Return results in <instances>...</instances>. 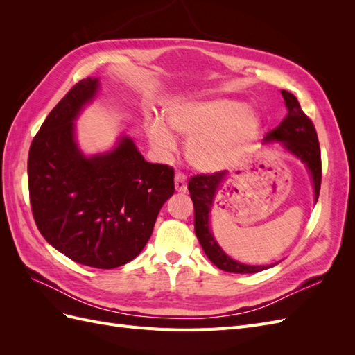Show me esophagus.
Wrapping results in <instances>:
<instances>
[{
  "label": "esophagus",
  "instance_id": "obj_1",
  "mask_svg": "<svg viewBox=\"0 0 355 355\" xmlns=\"http://www.w3.org/2000/svg\"><path fill=\"white\" fill-rule=\"evenodd\" d=\"M175 188L178 192H187L188 185H187V176L184 173H176L175 176Z\"/></svg>",
  "mask_w": 355,
  "mask_h": 355
}]
</instances>
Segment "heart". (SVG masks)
<instances>
[{
    "mask_svg": "<svg viewBox=\"0 0 355 355\" xmlns=\"http://www.w3.org/2000/svg\"><path fill=\"white\" fill-rule=\"evenodd\" d=\"M164 118L171 130L189 139L188 159L204 171H218L239 163L262 128L257 112L232 99L178 103L166 111ZM151 139L164 148L175 144L161 123L151 127Z\"/></svg>",
    "mask_w": 355,
    "mask_h": 355,
    "instance_id": "1",
    "label": "heart"
}]
</instances>
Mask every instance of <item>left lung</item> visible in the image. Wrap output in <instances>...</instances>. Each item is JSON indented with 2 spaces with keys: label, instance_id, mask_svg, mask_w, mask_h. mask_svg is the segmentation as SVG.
<instances>
[{
  "label": "left lung",
  "instance_id": "8db88e82",
  "mask_svg": "<svg viewBox=\"0 0 355 355\" xmlns=\"http://www.w3.org/2000/svg\"><path fill=\"white\" fill-rule=\"evenodd\" d=\"M282 94L287 108V115L280 125L265 135L263 142H282L288 153H292L302 163H305L311 178H313L317 201L321 187V154L315 127L313 121L305 115L302 108H300L297 99L292 93L282 90ZM223 179L225 171H216V173L211 175L202 173L192 176L188 182L191 200L194 202L196 235L202 250L207 254L209 259L222 271L234 274H254L268 270V268L274 265H245L231 259L213 237L210 231V210L214 196L220 189Z\"/></svg>",
  "mask_w": 355,
  "mask_h": 355
}]
</instances>
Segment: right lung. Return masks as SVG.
I'll return each instance as SVG.
<instances>
[{
	"mask_svg": "<svg viewBox=\"0 0 355 355\" xmlns=\"http://www.w3.org/2000/svg\"><path fill=\"white\" fill-rule=\"evenodd\" d=\"M99 89L78 81L42 123L28 155L29 201L41 235L73 262L112 270L133 261L151 237L175 171L153 164L123 136L112 151L85 157L73 120Z\"/></svg>",
	"mask_w": 355,
	"mask_h": 355,
	"instance_id": "1",
	"label": "right lung"
}]
</instances>
